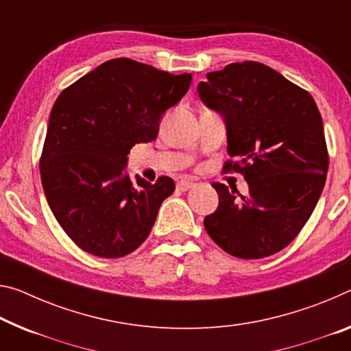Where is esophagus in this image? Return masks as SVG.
Wrapping results in <instances>:
<instances>
[{
  "label": "esophagus",
  "instance_id": "1",
  "mask_svg": "<svg viewBox=\"0 0 351 351\" xmlns=\"http://www.w3.org/2000/svg\"><path fill=\"white\" fill-rule=\"evenodd\" d=\"M193 186H195V182L189 181V180H181V181L176 184V187L180 189L181 192H186V191H189V189H192Z\"/></svg>",
  "mask_w": 351,
  "mask_h": 351
}]
</instances>
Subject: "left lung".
I'll list each match as a JSON object with an SVG mask.
<instances>
[{"instance_id": "8db88e82", "label": "left lung", "mask_w": 351, "mask_h": 351, "mask_svg": "<svg viewBox=\"0 0 351 351\" xmlns=\"http://www.w3.org/2000/svg\"><path fill=\"white\" fill-rule=\"evenodd\" d=\"M206 77L199 99L223 119L228 154L239 159L225 169L241 171L248 193L214 182L219 208L204 228L236 258H267L297 237L324 191L322 115L308 92L264 64H230Z\"/></svg>"}]
</instances>
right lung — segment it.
<instances>
[{"label": "right lung", "instance_id": "right-lung-1", "mask_svg": "<svg viewBox=\"0 0 351 351\" xmlns=\"http://www.w3.org/2000/svg\"><path fill=\"white\" fill-rule=\"evenodd\" d=\"M191 81V73L120 58L56 99L40 158L42 186L58 223L84 252L121 258L148 237L175 182L160 176L152 184L137 175L136 186L126 173L128 154L158 137L160 119Z\"/></svg>", "mask_w": 351, "mask_h": 351}]
</instances>
